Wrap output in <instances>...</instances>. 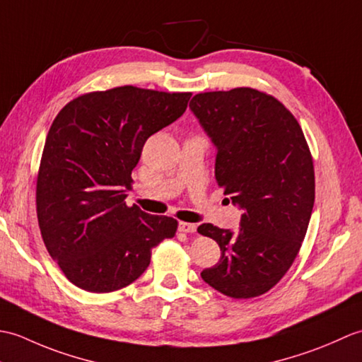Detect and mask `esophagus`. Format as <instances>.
<instances>
[{"label": "esophagus", "mask_w": 362, "mask_h": 362, "mask_svg": "<svg viewBox=\"0 0 362 362\" xmlns=\"http://www.w3.org/2000/svg\"><path fill=\"white\" fill-rule=\"evenodd\" d=\"M179 230L185 233H196L197 226L196 224H189V222H179Z\"/></svg>", "instance_id": "obj_1"}]
</instances>
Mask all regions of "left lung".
Segmentation results:
<instances>
[{
	"label": "left lung",
	"instance_id": "obj_1",
	"mask_svg": "<svg viewBox=\"0 0 362 362\" xmlns=\"http://www.w3.org/2000/svg\"><path fill=\"white\" fill-rule=\"evenodd\" d=\"M216 148L214 175L243 211L240 228L197 232L221 247L201 276L233 298L264 294L288 272L314 205V166L302 127L275 98L253 88L199 93L189 103Z\"/></svg>",
	"mask_w": 362,
	"mask_h": 362
}]
</instances>
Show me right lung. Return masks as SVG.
Returning <instances> with one entry per match:
<instances>
[{
    "instance_id": "1",
    "label": "right lung",
    "mask_w": 362,
    "mask_h": 362,
    "mask_svg": "<svg viewBox=\"0 0 362 362\" xmlns=\"http://www.w3.org/2000/svg\"><path fill=\"white\" fill-rule=\"evenodd\" d=\"M191 93L132 86L68 103L46 136L37 179V218L65 276L90 292L135 281L177 221L127 206L134 168L151 135L187 110Z\"/></svg>"
}]
</instances>
